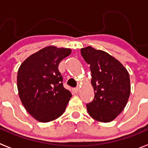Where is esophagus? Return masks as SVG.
<instances>
[{"label": "esophagus", "mask_w": 148, "mask_h": 148, "mask_svg": "<svg viewBox=\"0 0 148 148\" xmlns=\"http://www.w3.org/2000/svg\"><path fill=\"white\" fill-rule=\"evenodd\" d=\"M74 91H75V93H79V91H80V88H75V89H74Z\"/></svg>", "instance_id": "esophagus-1"}]
</instances>
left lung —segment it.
Segmentation results:
<instances>
[{
    "instance_id": "8db88e82",
    "label": "left lung",
    "mask_w": 148,
    "mask_h": 148,
    "mask_svg": "<svg viewBox=\"0 0 148 148\" xmlns=\"http://www.w3.org/2000/svg\"><path fill=\"white\" fill-rule=\"evenodd\" d=\"M81 54L90 65L93 101L87 104L89 115L101 123H110L124 110L131 86L129 74L118 60L107 52L88 46Z\"/></svg>"
}]
</instances>
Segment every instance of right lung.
<instances>
[{
    "mask_svg": "<svg viewBox=\"0 0 148 148\" xmlns=\"http://www.w3.org/2000/svg\"><path fill=\"white\" fill-rule=\"evenodd\" d=\"M71 49L47 46L23 61L17 73L19 98L28 113L36 120L48 123L65 111L72 97L63 85L58 70L60 61Z\"/></svg>",
    "mask_w": 148,
    "mask_h": 148,
    "instance_id": "add662e5",
    "label": "right lung"
}]
</instances>
